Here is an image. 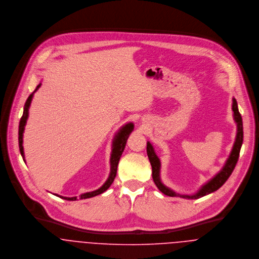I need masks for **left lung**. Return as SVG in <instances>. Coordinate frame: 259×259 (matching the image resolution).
Here are the masks:
<instances>
[{
  "instance_id": "1",
  "label": "left lung",
  "mask_w": 259,
  "mask_h": 259,
  "mask_svg": "<svg viewBox=\"0 0 259 259\" xmlns=\"http://www.w3.org/2000/svg\"><path fill=\"white\" fill-rule=\"evenodd\" d=\"M232 111H233V118L236 122L237 125V134H236V138H235V142L233 145L232 150L224 164V166L222 167V170L214 176V178H212L210 181H208L205 185H202L200 187V189L192 194V195H185V194H180L175 192L172 189H170L169 187L165 186L161 183L160 180V160L157 157L154 148L151 146V144L148 142L147 144V152H148V159L149 162L151 164V168H152V179L155 185L157 186V188L165 195L168 196H180L183 198H188V199H196L199 197H202L204 195H207L211 192H214L215 190H218L220 187H222L224 185V183L228 180V178L230 177V175L232 174L238 157H239V152H240V148L242 146V142H243V125H242V117L238 111V107H237V103L235 99H232Z\"/></svg>"
}]
</instances>
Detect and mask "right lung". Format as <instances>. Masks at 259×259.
I'll list each match as a JSON object with an SVG mask.
<instances>
[{
    "label": "right lung",
    "mask_w": 259,
    "mask_h": 259,
    "mask_svg": "<svg viewBox=\"0 0 259 259\" xmlns=\"http://www.w3.org/2000/svg\"><path fill=\"white\" fill-rule=\"evenodd\" d=\"M41 83H38L36 88V90L34 91L33 94H31L28 98V100L26 101V104H25V108H24V112H23V115L21 117V120H20V124H19V148H20V152L25 160V154H24V148H23V134H24V131H25V125L27 123V119H28V116H29V109H30V106H31V103H32V99H33V96L34 94L37 91V89L40 87ZM134 123L133 122H128L126 123L125 125H123L119 131L118 133L115 135L114 137V140L112 142V150H111V172H110V176L107 180V182L102 185L99 189L97 190H94V191H91V192H85V193H82L79 195V199H85V198H90V197H94L96 195H99L103 192H105L110 186L111 184L113 183L114 181V178L116 176V168H117V164H118V161H119V158L122 154V151L125 148V145H126V141L131 135V133L134 131ZM63 199H66V200H76L77 197L74 196V197H66V196H61V195H58V194H55Z\"/></svg>",
    "instance_id": "obj_1"
}]
</instances>
